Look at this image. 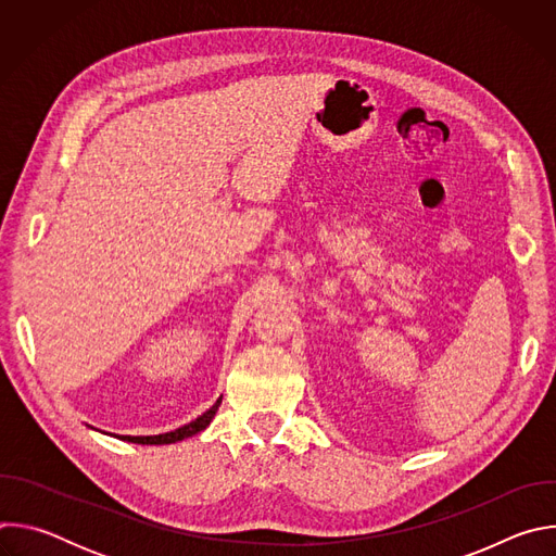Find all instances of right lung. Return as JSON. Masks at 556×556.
<instances>
[{"instance_id": "right-lung-1", "label": "right lung", "mask_w": 556, "mask_h": 556, "mask_svg": "<svg viewBox=\"0 0 556 556\" xmlns=\"http://www.w3.org/2000/svg\"><path fill=\"white\" fill-rule=\"evenodd\" d=\"M219 403H222V399H217L215 405H213L211 409H206L202 416H198V418L191 420L189 425L178 427V429H174V431L157 433V435H116V438H118V440H125V442H134V444H174V442H180V440H185V438H191V435L204 431V429L211 425V420L215 418Z\"/></svg>"}]
</instances>
